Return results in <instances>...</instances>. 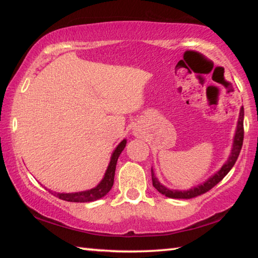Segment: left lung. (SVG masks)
Segmentation results:
<instances>
[{"label":"left lung","mask_w":258,"mask_h":258,"mask_svg":"<svg viewBox=\"0 0 258 258\" xmlns=\"http://www.w3.org/2000/svg\"><path fill=\"white\" fill-rule=\"evenodd\" d=\"M242 142H243V108L240 109V116L238 120L237 132H235V137H234L232 152H231V156L229 157V160L222 166V168L215 174V175L212 176L208 181L205 182L204 184L199 185L197 187H194V189L187 190V191H176V190H169L164 185H161L159 181L157 180V177L155 176L154 171L151 169L152 185H154L155 189H157V191H159L161 195H164L168 198H174V199H191V198L198 197V196L206 194L207 191L213 189L218 182L223 180L224 176L231 171V168L233 167V165L235 164V161H237L239 157L240 150H241L242 148Z\"/></svg>","instance_id":"obj_1"}]
</instances>
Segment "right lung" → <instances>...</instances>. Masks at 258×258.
Wrapping results in <instances>:
<instances>
[{
	"label": "right lung",
	"instance_id": "obj_1",
	"mask_svg": "<svg viewBox=\"0 0 258 258\" xmlns=\"http://www.w3.org/2000/svg\"><path fill=\"white\" fill-rule=\"evenodd\" d=\"M126 146V140H123L118 147L116 148V150L113 151L111 156L110 164H109L107 172L104 174L103 180L100 182L98 186H95L94 189L83 191V192H75V194H54L55 197L59 199L66 200V202H72V203H89V202H94V200H98L102 198L103 196H106L113 185V178H115V171H116V164L117 160H118V157L121 154V151L124 150ZM53 194V192H52Z\"/></svg>",
	"mask_w": 258,
	"mask_h": 258
}]
</instances>
